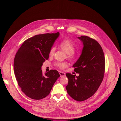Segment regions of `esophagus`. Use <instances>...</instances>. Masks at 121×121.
<instances>
[{"instance_id": "obj_1", "label": "esophagus", "mask_w": 121, "mask_h": 121, "mask_svg": "<svg viewBox=\"0 0 121 121\" xmlns=\"http://www.w3.org/2000/svg\"><path fill=\"white\" fill-rule=\"evenodd\" d=\"M59 73L60 75V77H65V73L64 72H63L62 71H59Z\"/></svg>"}]
</instances>
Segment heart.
Returning <instances> with one entry per match:
<instances>
[{
	"mask_svg": "<svg viewBox=\"0 0 121 121\" xmlns=\"http://www.w3.org/2000/svg\"><path fill=\"white\" fill-rule=\"evenodd\" d=\"M59 47L63 51L66 53V58L68 59L73 60L76 58L77 53L74 51L75 47L70 39L67 38L62 41L59 44ZM56 50V47L55 46L51 48L49 52V55L50 56L52 57L55 55ZM55 65L60 69H64L67 66V64L65 62H57L55 63Z\"/></svg>",
	"mask_w": 121,
	"mask_h": 121,
	"instance_id": "b5f03b06",
	"label": "heart"
}]
</instances>
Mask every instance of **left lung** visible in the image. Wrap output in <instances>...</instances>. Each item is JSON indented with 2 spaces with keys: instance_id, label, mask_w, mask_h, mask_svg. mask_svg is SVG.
<instances>
[{
  "instance_id": "obj_1",
  "label": "left lung",
  "mask_w": 121,
  "mask_h": 121,
  "mask_svg": "<svg viewBox=\"0 0 121 121\" xmlns=\"http://www.w3.org/2000/svg\"><path fill=\"white\" fill-rule=\"evenodd\" d=\"M83 43L82 54L74 64L79 76L66 73L68 79L67 92L78 101L87 99L97 91L104 75L105 60L103 50L95 39L87 36L78 37Z\"/></svg>"
}]
</instances>
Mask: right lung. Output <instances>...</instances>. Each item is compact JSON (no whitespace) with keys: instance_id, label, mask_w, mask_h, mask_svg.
<instances>
[{"instance_id":"add662e5","label":"right lung","mask_w":121,"mask_h":121,"mask_svg":"<svg viewBox=\"0 0 121 121\" xmlns=\"http://www.w3.org/2000/svg\"><path fill=\"white\" fill-rule=\"evenodd\" d=\"M59 35L38 34L25 40L14 60V71L22 91L28 97L41 99L48 96L60 77L58 71L51 69L43 74L41 66L49 58V51Z\"/></svg>"}]
</instances>
